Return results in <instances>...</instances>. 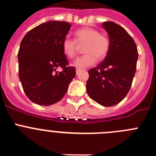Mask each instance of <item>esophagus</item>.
Returning <instances> with one entry per match:
<instances>
[{"instance_id":"34e87169","label":"esophagus","mask_w":156,"mask_h":156,"mask_svg":"<svg viewBox=\"0 0 156 156\" xmlns=\"http://www.w3.org/2000/svg\"><path fill=\"white\" fill-rule=\"evenodd\" d=\"M82 71V69H77L76 70V74H78L80 73V72Z\"/></svg>"}]
</instances>
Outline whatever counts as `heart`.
<instances>
[{
	"instance_id": "1",
	"label": "heart",
	"mask_w": 156,
	"mask_h": 156,
	"mask_svg": "<svg viewBox=\"0 0 156 156\" xmlns=\"http://www.w3.org/2000/svg\"><path fill=\"white\" fill-rule=\"evenodd\" d=\"M76 40L80 44H84L83 51L85 55L78 58L73 62V66L79 69H83L94 64L97 56L102 58L107 55L109 49V40L99 31L90 27L77 30L75 32ZM75 40L66 37L62 42V50L69 58H74L77 53L78 45Z\"/></svg>"
}]
</instances>
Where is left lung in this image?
<instances>
[{
    "instance_id": "8db88e82",
    "label": "left lung",
    "mask_w": 156,
    "mask_h": 156,
    "mask_svg": "<svg viewBox=\"0 0 156 156\" xmlns=\"http://www.w3.org/2000/svg\"><path fill=\"white\" fill-rule=\"evenodd\" d=\"M102 28L109 39V49L97 67L88 71L87 92L101 105L119 103L131 87L138 53L136 44L124 28L113 22H104Z\"/></svg>"
}]
</instances>
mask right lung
<instances>
[{
	"instance_id": "add662e5",
	"label": "right lung",
	"mask_w": 156,
	"mask_h": 156,
	"mask_svg": "<svg viewBox=\"0 0 156 156\" xmlns=\"http://www.w3.org/2000/svg\"><path fill=\"white\" fill-rule=\"evenodd\" d=\"M71 24L48 21L29 31L22 40L18 53L19 76L30 101L40 105H51L61 100L76 76L68 67L62 42ZM61 67L63 71L58 73Z\"/></svg>"
}]
</instances>
